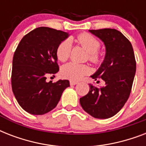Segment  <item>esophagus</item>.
Segmentation results:
<instances>
[{
  "instance_id": "34e87169",
  "label": "esophagus",
  "mask_w": 146,
  "mask_h": 146,
  "mask_svg": "<svg viewBox=\"0 0 146 146\" xmlns=\"http://www.w3.org/2000/svg\"><path fill=\"white\" fill-rule=\"evenodd\" d=\"M77 83L78 82H76V81H70V86H75V85H76Z\"/></svg>"
}]
</instances>
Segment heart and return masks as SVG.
Instances as JSON below:
<instances>
[{
    "label": "heart",
    "instance_id": "1",
    "mask_svg": "<svg viewBox=\"0 0 146 146\" xmlns=\"http://www.w3.org/2000/svg\"><path fill=\"white\" fill-rule=\"evenodd\" d=\"M78 42L81 46L88 52L89 60L98 64L100 61V54L98 49L100 48V42L96 38L88 33H82L78 35ZM72 50V41L70 38L62 41L57 48L56 55L60 61L64 62L68 60ZM90 67L86 64H80L75 62H70L61 67L60 73L64 78L72 81H78L81 80L85 75L90 73Z\"/></svg>",
    "mask_w": 146,
    "mask_h": 146
}]
</instances>
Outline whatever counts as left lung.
<instances>
[{"instance_id": "1", "label": "left lung", "mask_w": 146, "mask_h": 146, "mask_svg": "<svg viewBox=\"0 0 146 146\" xmlns=\"http://www.w3.org/2000/svg\"><path fill=\"white\" fill-rule=\"evenodd\" d=\"M89 32L105 45L104 61L91 76L95 80H104L105 86L97 88L89 84V93L80 98V102L93 117L107 119L119 112L129 98L136 73L135 55L130 42L120 31L103 29Z\"/></svg>"}]
</instances>
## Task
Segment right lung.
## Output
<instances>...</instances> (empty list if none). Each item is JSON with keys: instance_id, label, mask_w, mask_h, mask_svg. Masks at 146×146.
<instances>
[{"instance_id": "right-lung-1", "label": "right lung", "mask_w": 146, "mask_h": 146, "mask_svg": "<svg viewBox=\"0 0 146 146\" xmlns=\"http://www.w3.org/2000/svg\"><path fill=\"white\" fill-rule=\"evenodd\" d=\"M68 33L48 27H38L26 34L13 58L11 84L22 108L34 115H42L54 108L69 80L46 82L47 76L59 71L56 50Z\"/></svg>"}]
</instances>
